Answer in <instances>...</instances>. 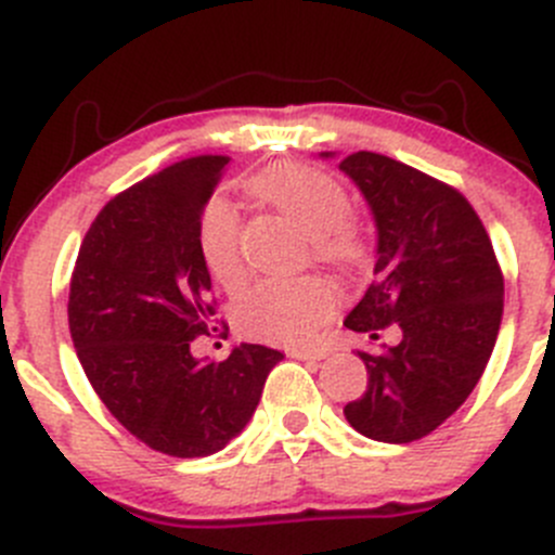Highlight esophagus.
I'll use <instances>...</instances> for the list:
<instances>
[{"label": "esophagus", "mask_w": 555, "mask_h": 555, "mask_svg": "<svg viewBox=\"0 0 555 555\" xmlns=\"http://www.w3.org/2000/svg\"><path fill=\"white\" fill-rule=\"evenodd\" d=\"M330 351L327 349H293L289 351V357L293 360H324Z\"/></svg>", "instance_id": "34e87169"}]
</instances>
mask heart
Masks as SVG:
<instances>
[{
  "instance_id": "1",
  "label": "heart",
  "mask_w": 555,
  "mask_h": 555,
  "mask_svg": "<svg viewBox=\"0 0 555 555\" xmlns=\"http://www.w3.org/2000/svg\"><path fill=\"white\" fill-rule=\"evenodd\" d=\"M255 195L276 206L295 222L313 249L327 262H351L360 257V233L351 225L349 195L313 166H279L251 182ZM201 251L211 276L236 293L246 282L238 244V217L225 198L209 201L201 217ZM338 309V293L322 279H266L238 300V327L255 340L279 346H306Z\"/></svg>"
}]
</instances>
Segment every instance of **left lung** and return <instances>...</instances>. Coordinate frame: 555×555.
Returning a JSON list of instances; mask_svg holds the SVG:
<instances>
[{
  "label": "left lung",
  "mask_w": 555,
  "mask_h": 555,
  "mask_svg": "<svg viewBox=\"0 0 555 555\" xmlns=\"http://www.w3.org/2000/svg\"><path fill=\"white\" fill-rule=\"evenodd\" d=\"M335 158V153H319ZM376 222V282L344 324L378 340L397 324L400 344L360 351L367 389L344 408L378 443H413L462 405L480 382L502 324L505 279L483 222L459 190L378 153L338 166Z\"/></svg>",
  "instance_id": "8db88e82"
}]
</instances>
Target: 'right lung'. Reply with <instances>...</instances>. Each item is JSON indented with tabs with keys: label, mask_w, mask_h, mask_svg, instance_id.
<instances>
[{
	"label": "right lung",
	"mask_w": 555,
	"mask_h": 555,
	"mask_svg": "<svg viewBox=\"0 0 555 555\" xmlns=\"http://www.w3.org/2000/svg\"><path fill=\"white\" fill-rule=\"evenodd\" d=\"M228 164L188 158L115 195L72 273L69 333L88 382L133 438L179 459L242 435L284 360L260 344L233 346L222 362L190 351L215 317L201 215Z\"/></svg>",
	"instance_id": "1"
}]
</instances>
